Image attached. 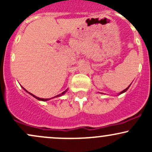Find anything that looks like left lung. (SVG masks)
<instances>
[{
  "label": "left lung",
  "mask_w": 152,
  "mask_h": 152,
  "mask_svg": "<svg viewBox=\"0 0 152 152\" xmlns=\"http://www.w3.org/2000/svg\"><path fill=\"white\" fill-rule=\"evenodd\" d=\"M129 86H130V85H129ZM129 86H128V88H126V89H124V91H122L121 92V93H120V94H122V93H124V92L126 91H127V90H128V88H129Z\"/></svg>",
  "instance_id": "obj_1"
}]
</instances>
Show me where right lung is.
Returning a JSON list of instances; mask_svg holds the SVG:
<instances>
[{"mask_svg": "<svg viewBox=\"0 0 152 152\" xmlns=\"http://www.w3.org/2000/svg\"><path fill=\"white\" fill-rule=\"evenodd\" d=\"M24 90H26V89H25V88H24ZM66 91H67V89H66V90L65 91H64V92H63V93H61V94H58V95H57V96H56V97H58V96H62V95H63V94H65ZM27 92H28V91H27ZM28 93H29V92H28ZM29 94H31V95H32V96H34V97H35V98H36V99H38V100H41V101H48V100H49V99H40V98H38V97H37V96H36L33 95V94H31V93H29Z\"/></svg>", "mask_w": 152, "mask_h": 152, "instance_id": "1", "label": "right lung"}]
</instances>
